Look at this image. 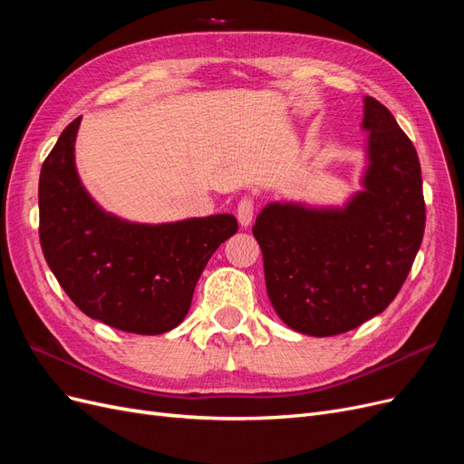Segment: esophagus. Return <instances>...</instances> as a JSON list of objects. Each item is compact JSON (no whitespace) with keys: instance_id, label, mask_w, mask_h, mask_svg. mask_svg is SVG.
I'll return each instance as SVG.
<instances>
[{"instance_id":"obj_1","label":"esophagus","mask_w":464,"mask_h":464,"mask_svg":"<svg viewBox=\"0 0 464 464\" xmlns=\"http://www.w3.org/2000/svg\"><path fill=\"white\" fill-rule=\"evenodd\" d=\"M253 209H255V203L251 198H242L237 203V209H236V217L237 222L242 225L244 228H247L253 220Z\"/></svg>"}]
</instances>
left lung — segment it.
<instances>
[{"label": "left lung", "instance_id": "8db88e82", "mask_svg": "<svg viewBox=\"0 0 464 464\" xmlns=\"http://www.w3.org/2000/svg\"><path fill=\"white\" fill-rule=\"evenodd\" d=\"M362 189L343 207L268 203L253 236L266 294L295 332L343 334L384 311L422 244L426 207L417 150L390 111L364 98Z\"/></svg>", "mask_w": 464, "mask_h": 464}]
</instances>
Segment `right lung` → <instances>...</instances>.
Segmentation results:
<instances>
[{"instance_id": "right-lung-1", "label": "right lung", "mask_w": 464, "mask_h": 464, "mask_svg": "<svg viewBox=\"0 0 464 464\" xmlns=\"http://www.w3.org/2000/svg\"><path fill=\"white\" fill-rule=\"evenodd\" d=\"M82 117L61 132L40 172V244L74 305L122 332L177 328L217 247L236 234L234 215L138 225L105 213L78 179L74 140Z\"/></svg>"}]
</instances>
